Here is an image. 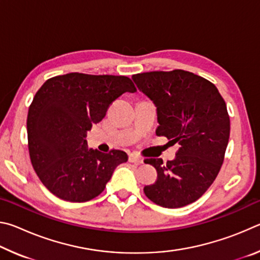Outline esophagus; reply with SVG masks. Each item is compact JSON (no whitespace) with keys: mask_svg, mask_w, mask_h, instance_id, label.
I'll use <instances>...</instances> for the list:
<instances>
[{"mask_svg":"<svg viewBox=\"0 0 260 260\" xmlns=\"http://www.w3.org/2000/svg\"><path fill=\"white\" fill-rule=\"evenodd\" d=\"M128 160H129V162H133V164H136V165L142 164L143 162L142 158H140L138 155H134V153H131V155L128 156Z\"/></svg>","mask_w":260,"mask_h":260,"instance_id":"1","label":"esophagus"}]
</instances>
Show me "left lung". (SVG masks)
I'll return each mask as SVG.
<instances>
[{
  "instance_id": "obj_1",
  "label": "left lung",
  "mask_w": 260,
  "mask_h": 260,
  "mask_svg": "<svg viewBox=\"0 0 260 260\" xmlns=\"http://www.w3.org/2000/svg\"><path fill=\"white\" fill-rule=\"evenodd\" d=\"M132 78L157 107L156 134L180 144L166 164L160 158L144 160L157 170V180L143 191L162 208H182L199 200L221 169L231 132L226 103L212 82L183 70Z\"/></svg>"
}]
</instances>
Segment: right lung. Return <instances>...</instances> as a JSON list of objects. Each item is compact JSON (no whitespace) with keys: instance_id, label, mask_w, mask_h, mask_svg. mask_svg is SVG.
Returning <instances> with one entry per match:
<instances>
[{"instance_id":"obj_1","label":"right lung","mask_w":260,"mask_h":260,"mask_svg":"<svg viewBox=\"0 0 260 260\" xmlns=\"http://www.w3.org/2000/svg\"><path fill=\"white\" fill-rule=\"evenodd\" d=\"M136 88L128 77L68 73L48 79L27 114L28 151L46 188L60 200L87 202L104 190L125 151L88 149L87 131L105 117L113 101Z\"/></svg>"}]
</instances>
